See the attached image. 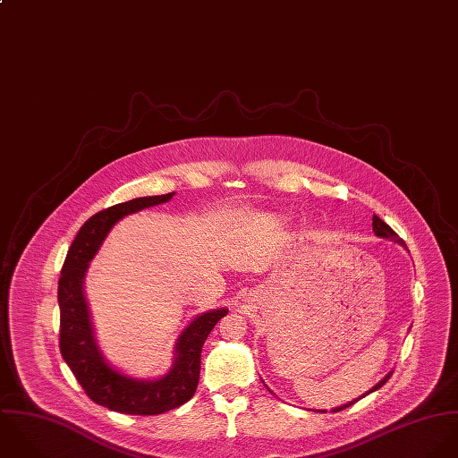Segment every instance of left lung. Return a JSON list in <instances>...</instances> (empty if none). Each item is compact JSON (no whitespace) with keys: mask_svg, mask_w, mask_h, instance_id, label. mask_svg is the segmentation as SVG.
Here are the masks:
<instances>
[{"mask_svg":"<svg viewBox=\"0 0 458 458\" xmlns=\"http://www.w3.org/2000/svg\"><path fill=\"white\" fill-rule=\"evenodd\" d=\"M371 228H373V232H375V235L377 237H380V239H387V241H393V242H398L400 246H403L405 248V242L393 232V228L389 226V225H386L378 216H375L373 214V217H371ZM393 373L389 371L382 380H378V384H375L371 389H368L363 396H360V398H356V400H352V402H349V403H344V405H340V407H335L333 409V412H338V411H344V409H347V407H351V405H354L358 400H361V398H365L366 394H369V393H373V391H377L378 387H382L386 382H387V378L391 377ZM269 389V387H267ZM271 391V389H269ZM320 412H326V411H320Z\"/></svg>","mask_w":458,"mask_h":458,"instance_id":"obj_1","label":"left lung"}]
</instances>
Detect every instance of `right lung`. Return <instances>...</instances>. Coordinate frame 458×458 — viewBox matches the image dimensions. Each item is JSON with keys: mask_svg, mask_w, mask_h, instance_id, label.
Segmentation results:
<instances>
[{"mask_svg": "<svg viewBox=\"0 0 458 458\" xmlns=\"http://www.w3.org/2000/svg\"><path fill=\"white\" fill-rule=\"evenodd\" d=\"M175 192L134 198L92 216L69 248L58 281L60 351L76 380L95 403L122 414L154 416L181 407L192 398L199 378L201 347L226 308L196 315L175 344V360L159 378H136L111 365L95 340L85 295V276L111 228L129 214L170 201Z\"/></svg>", "mask_w": 458, "mask_h": 458, "instance_id": "obj_1", "label": "right lung"}]
</instances>
